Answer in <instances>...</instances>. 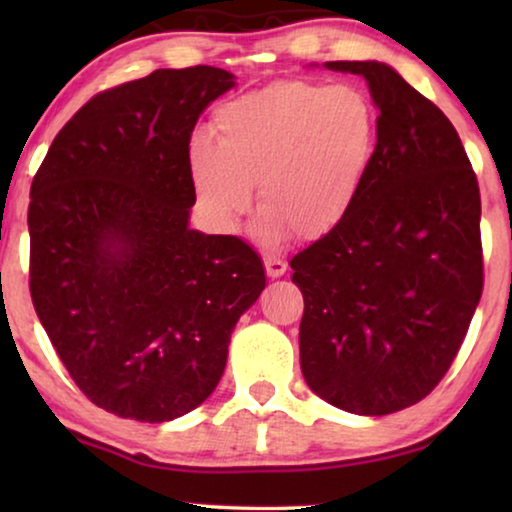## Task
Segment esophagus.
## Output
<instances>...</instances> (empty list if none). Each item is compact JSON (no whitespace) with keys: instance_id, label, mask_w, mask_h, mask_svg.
<instances>
[{"instance_id":"1","label":"esophagus","mask_w":512,"mask_h":512,"mask_svg":"<svg viewBox=\"0 0 512 512\" xmlns=\"http://www.w3.org/2000/svg\"><path fill=\"white\" fill-rule=\"evenodd\" d=\"M263 265H265V272H268V277L272 279L282 277L286 272V261H282V258L275 254H268V251L263 254Z\"/></svg>"}]
</instances>
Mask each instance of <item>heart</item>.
<instances>
[{
  "label": "heart",
  "instance_id": "heart-1",
  "mask_svg": "<svg viewBox=\"0 0 512 512\" xmlns=\"http://www.w3.org/2000/svg\"><path fill=\"white\" fill-rule=\"evenodd\" d=\"M214 137L195 135L188 172L219 230L249 212L256 186L263 237L319 240L352 212L373 170L380 114L366 90L284 79L223 102Z\"/></svg>",
  "mask_w": 512,
  "mask_h": 512
}]
</instances>
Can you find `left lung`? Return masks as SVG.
<instances>
[{
    "mask_svg": "<svg viewBox=\"0 0 512 512\" xmlns=\"http://www.w3.org/2000/svg\"><path fill=\"white\" fill-rule=\"evenodd\" d=\"M361 74L380 109L373 170L338 228L291 258L303 291L300 368L354 415H391L450 370L482 296L480 188L443 111L384 62Z\"/></svg>",
    "mask_w": 512,
    "mask_h": 512,
    "instance_id": "obj_1",
    "label": "left lung"
}]
</instances>
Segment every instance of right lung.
<instances>
[{"label":"right lung","instance_id":"1","mask_svg":"<svg viewBox=\"0 0 512 512\" xmlns=\"http://www.w3.org/2000/svg\"><path fill=\"white\" fill-rule=\"evenodd\" d=\"M233 86L195 65L102 90L34 174V310L76 387L111 415L158 424L198 408L265 289L247 242L188 228L191 132Z\"/></svg>","mask_w":512,"mask_h":512}]
</instances>
